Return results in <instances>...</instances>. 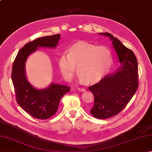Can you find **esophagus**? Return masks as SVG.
<instances>
[{"instance_id":"1","label":"esophagus","mask_w":152,"mask_h":152,"mask_svg":"<svg viewBox=\"0 0 152 152\" xmlns=\"http://www.w3.org/2000/svg\"><path fill=\"white\" fill-rule=\"evenodd\" d=\"M78 89L80 91H81V92H84V91H86V89L82 88H78Z\"/></svg>"}]
</instances>
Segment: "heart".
<instances>
[{
    "label": "heart",
    "mask_w": 152,
    "mask_h": 152,
    "mask_svg": "<svg viewBox=\"0 0 152 152\" xmlns=\"http://www.w3.org/2000/svg\"><path fill=\"white\" fill-rule=\"evenodd\" d=\"M112 63V53L108 47L80 42L69 48L68 55H61L59 66L63 76L70 80L76 66L77 74L82 81L93 83L107 73Z\"/></svg>",
    "instance_id": "heart-1"
}]
</instances>
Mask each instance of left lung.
<instances>
[{
    "label": "left lung",
    "instance_id": "obj_1",
    "mask_svg": "<svg viewBox=\"0 0 152 152\" xmlns=\"http://www.w3.org/2000/svg\"><path fill=\"white\" fill-rule=\"evenodd\" d=\"M108 37L117 53L119 66L104 76L89 89L94 95L91 114L98 119H107L120 112L130 101L138 86V64L133 51L108 33H99Z\"/></svg>",
    "mask_w": 152,
    "mask_h": 152
}]
</instances>
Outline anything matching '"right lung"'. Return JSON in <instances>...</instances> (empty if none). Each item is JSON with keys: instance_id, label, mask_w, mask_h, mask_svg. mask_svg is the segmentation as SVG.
Listing matches in <instances>:
<instances>
[{"instance_id": "obj_1", "label": "right lung", "mask_w": 152, "mask_h": 152, "mask_svg": "<svg viewBox=\"0 0 152 152\" xmlns=\"http://www.w3.org/2000/svg\"><path fill=\"white\" fill-rule=\"evenodd\" d=\"M61 34L47 36L28 42L19 51L13 63L12 80L16 100L21 108L33 117L46 119L56 114L61 98L69 92L70 86L51 83L44 89H37L28 81L25 63L31 54L38 48H55L58 45Z\"/></svg>"}]
</instances>
